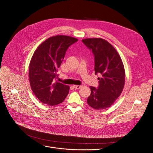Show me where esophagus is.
Returning <instances> with one entry per match:
<instances>
[{
    "label": "esophagus",
    "instance_id": "34e87169",
    "mask_svg": "<svg viewBox=\"0 0 153 153\" xmlns=\"http://www.w3.org/2000/svg\"><path fill=\"white\" fill-rule=\"evenodd\" d=\"M73 87L75 89H80L82 87V85H73Z\"/></svg>",
    "mask_w": 153,
    "mask_h": 153
}]
</instances>
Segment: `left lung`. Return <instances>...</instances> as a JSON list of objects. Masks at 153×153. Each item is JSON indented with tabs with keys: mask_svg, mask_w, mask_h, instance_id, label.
<instances>
[{
	"mask_svg": "<svg viewBox=\"0 0 153 153\" xmlns=\"http://www.w3.org/2000/svg\"><path fill=\"white\" fill-rule=\"evenodd\" d=\"M82 42L94 56L95 74L101 76L98 88L90 86L88 105L95 110L111 106L121 94L125 85V73L121 57L114 47L102 38L83 39Z\"/></svg>",
	"mask_w": 153,
	"mask_h": 153,
	"instance_id": "1",
	"label": "left lung"
}]
</instances>
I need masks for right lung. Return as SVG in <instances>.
<instances>
[{"instance_id":"add662e5","label":"right lung","mask_w":153,"mask_h":153,"mask_svg":"<svg viewBox=\"0 0 153 153\" xmlns=\"http://www.w3.org/2000/svg\"><path fill=\"white\" fill-rule=\"evenodd\" d=\"M77 40L71 36H54L43 42L34 51L29 65V79L33 93L42 103L56 105L67 96L70 86L54 79L68 48Z\"/></svg>"}]
</instances>
